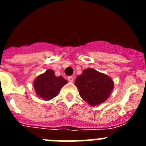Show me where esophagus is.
Listing matches in <instances>:
<instances>
[{
    "instance_id": "esophagus-1",
    "label": "esophagus",
    "mask_w": 146,
    "mask_h": 146,
    "mask_svg": "<svg viewBox=\"0 0 146 146\" xmlns=\"http://www.w3.org/2000/svg\"><path fill=\"white\" fill-rule=\"evenodd\" d=\"M68 81L70 82H72L73 81H74V77H72V76H70V77H68Z\"/></svg>"
}]
</instances>
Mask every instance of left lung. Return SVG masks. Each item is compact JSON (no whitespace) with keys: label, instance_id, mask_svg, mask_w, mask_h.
<instances>
[{"label":"left lung","instance_id":"left-lung-1","mask_svg":"<svg viewBox=\"0 0 146 146\" xmlns=\"http://www.w3.org/2000/svg\"><path fill=\"white\" fill-rule=\"evenodd\" d=\"M74 86L79 90L80 96L91 106L104 102L114 88V81L107 74L93 68H88L76 78Z\"/></svg>","mask_w":146,"mask_h":146}]
</instances>
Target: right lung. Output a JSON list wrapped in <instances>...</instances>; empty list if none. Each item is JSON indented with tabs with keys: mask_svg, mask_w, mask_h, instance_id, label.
Listing matches in <instances>:
<instances>
[{
	"mask_svg": "<svg viewBox=\"0 0 146 146\" xmlns=\"http://www.w3.org/2000/svg\"><path fill=\"white\" fill-rule=\"evenodd\" d=\"M68 83L61 76L56 77L52 69H47L44 73L37 76L33 82L36 96L44 101H50L58 96L63 86Z\"/></svg>",
	"mask_w": 146,
	"mask_h": 146,
	"instance_id": "obj_1",
	"label": "right lung"
}]
</instances>
